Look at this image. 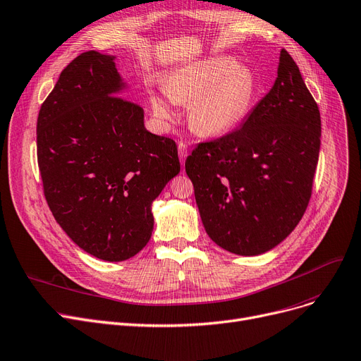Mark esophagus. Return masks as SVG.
<instances>
[{
  "label": "esophagus",
  "instance_id": "esophagus-1",
  "mask_svg": "<svg viewBox=\"0 0 361 361\" xmlns=\"http://www.w3.org/2000/svg\"><path fill=\"white\" fill-rule=\"evenodd\" d=\"M187 154H189V149H187V145L183 143V142H180V143H178V156H180L181 164H184V161H185V158H187Z\"/></svg>",
  "mask_w": 361,
  "mask_h": 361
}]
</instances>
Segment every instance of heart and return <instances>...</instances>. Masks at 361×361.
Returning a JSON list of instances; mask_svg holds the SVG:
<instances>
[{
	"mask_svg": "<svg viewBox=\"0 0 361 361\" xmlns=\"http://www.w3.org/2000/svg\"><path fill=\"white\" fill-rule=\"evenodd\" d=\"M166 97L177 104H189L190 128L205 137H219L233 131L246 116L254 99V75L246 66L226 56H211L171 72L164 81ZM153 115L162 125L176 118L165 99L152 94Z\"/></svg>",
	"mask_w": 361,
	"mask_h": 361,
	"instance_id": "b5f03b06",
	"label": "heart"
}]
</instances>
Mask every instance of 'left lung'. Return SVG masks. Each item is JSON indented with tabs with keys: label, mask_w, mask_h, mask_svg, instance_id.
Returning <instances> with one entry per match:
<instances>
[{
	"label": "left lung",
	"mask_w": 361,
	"mask_h": 361,
	"mask_svg": "<svg viewBox=\"0 0 361 361\" xmlns=\"http://www.w3.org/2000/svg\"><path fill=\"white\" fill-rule=\"evenodd\" d=\"M320 135L319 106L281 50L274 85L242 127L199 143L185 159L208 236L246 257L283 242L308 207Z\"/></svg>",
	"instance_id": "1"
}]
</instances>
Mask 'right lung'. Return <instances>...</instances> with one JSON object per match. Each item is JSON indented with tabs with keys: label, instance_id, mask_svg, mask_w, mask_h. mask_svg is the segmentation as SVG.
I'll list each match as a JSON object with an SVG mask.
<instances>
[{
	"label": "right lung",
	"instance_id": "add662e5",
	"mask_svg": "<svg viewBox=\"0 0 361 361\" xmlns=\"http://www.w3.org/2000/svg\"><path fill=\"white\" fill-rule=\"evenodd\" d=\"M115 56L85 51L61 71L39 109L37 154L47 203L90 255L134 257L150 240L152 202L180 172L174 140L145 128Z\"/></svg>",
	"mask_w": 361,
	"mask_h": 361
}]
</instances>
